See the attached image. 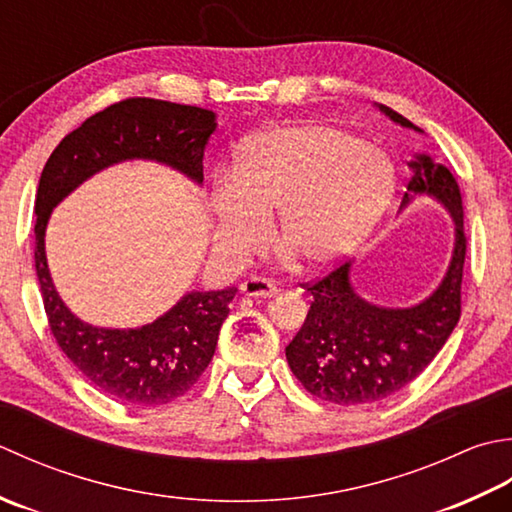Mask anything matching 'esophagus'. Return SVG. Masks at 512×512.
I'll list each match as a JSON object with an SVG mask.
<instances>
[{"label":"esophagus","mask_w":512,"mask_h":512,"mask_svg":"<svg viewBox=\"0 0 512 512\" xmlns=\"http://www.w3.org/2000/svg\"><path fill=\"white\" fill-rule=\"evenodd\" d=\"M241 291L249 298H269L276 294L278 287L267 278L252 276L249 280H245V283H241Z\"/></svg>","instance_id":"obj_1"}]
</instances>
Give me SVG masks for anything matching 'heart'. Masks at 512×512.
I'll return each mask as SVG.
<instances>
[{
  "mask_svg": "<svg viewBox=\"0 0 512 512\" xmlns=\"http://www.w3.org/2000/svg\"><path fill=\"white\" fill-rule=\"evenodd\" d=\"M391 192V165L369 143L318 121L276 125L241 145L232 181H216L214 249L238 263L278 214V243L325 267L371 232Z\"/></svg>",
  "mask_w": 512,
  "mask_h": 512,
  "instance_id": "b5f03b06",
  "label": "heart"
}]
</instances>
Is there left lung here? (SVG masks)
<instances>
[{"label":"left lung","mask_w":512,"mask_h":512,"mask_svg":"<svg viewBox=\"0 0 512 512\" xmlns=\"http://www.w3.org/2000/svg\"><path fill=\"white\" fill-rule=\"evenodd\" d=\"M378 108L402 128L422 132L395 110L382 103ZM409 168L413 176L400 210L415 196H431L446 207L455 225L451 263L433 294L413 307H380L364 300L351 285V263L305 285L314 300L285 353L302 387L325 402L356 406L398 393L429 367L460 320L466 258L460 185L429 154H415Z\"/></svg>","instance_id":"left-lung-1"}]
</instances>
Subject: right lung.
Here are the masks:
<instances>
[{
	"label": "right lung",
	"mask_w": 512,
	"mask_h": 512,
	"mask_svg": "<svg viewBox=\"0 0 512 512\" xmlns=\"http://www.w3.org/2000/svg\"><path fill=\"white\" fill-rule=\"evenodd\" d=\"M216 114L161 99H125L66 134L41 172L35 198V269L48 325L61 351L103 393L132 406L170 404L190 391L212 362L218 331L236 287L190 291L150 325L95 327L57 294L46 260L50 214L92 174L145 159L203 183V152Z\"/></svg>",
	"instance_id": "obj_1"
}]
</instances>
